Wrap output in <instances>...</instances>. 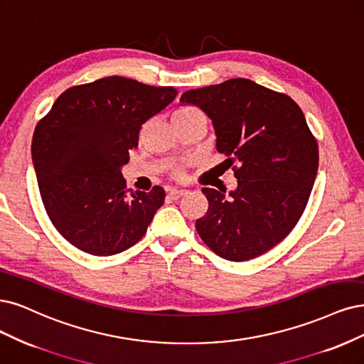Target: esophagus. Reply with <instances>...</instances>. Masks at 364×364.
<instances>
[{"label": "esophagus", "instance_id": "obj_1", "mask_svg": "<svg viewBox=\"0 0 364 364\" xmlns=\"http://www.w3.org/2000/svg\"><path fill=\"white\" fill-rule=\"evenodd\" d=\"M186 193H188L186 190H171V191L168 193V197L173 198V200H178V198L183 197Z\"/></svg>", "mask_w": 364, "mask_h": 364}]
</instances>
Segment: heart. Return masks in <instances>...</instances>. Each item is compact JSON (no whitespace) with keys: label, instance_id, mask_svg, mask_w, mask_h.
Wrapping results in <instances>:
<instances>
[{"label":"heart","instance_id":"obj_1","mask_svg":"<svg viewBox=\"0 0 364 364\" xmlns=\"http://www.w3.org/2000/svg\"><path fill=\"white\" fill-rule=\"evenodd\" d=\"M194 114H202V112L197 111L193 107H181V108H178L176 111H174L173 116H194ZM176 178H183V170L182 168H179L176 171Z\"/></svg>","mask_w":364,"mask_h":364}]
</instances>
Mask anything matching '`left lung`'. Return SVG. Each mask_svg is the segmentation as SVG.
Returning <instances> with one entry per match:
<instances>
[{"mask_svg": "<svg viewBox=\"0 0 364 364\" xmlns=\"http://www.w3.org/2000/svg\"><path fill=\"white\" fill-rule=\"evenodd\" d=\"M182 104L212 120L217 150L237 186L225 196L202 188L209 208L196 221L203 242L223 259H255L292 232L316 179L319 150L295 101L255 81L233 78L188 90Z\"/></svg>", "mask_w": 364, "mask_h": 364, "instance_id": "obj_1", "label": "left lung"}]
</instances>
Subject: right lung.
<instances>
[{"instance_id":"add662e5","label":"right lung","mask_w":364,"mask_h":364,"mask_svg":"<svg viewBox=\"0 0 364 364\" xmlns=\"http://www.w3.org/2000/svg\"><path fill=\"white\" fill-rule=\"evenodd\" d=\"M178 92L107 77L63 92L37 123L31 156L43 206L73 247L112 256L139 242L166 191L127 194L122 167L139 146L141 124Z\"/></svg>"}]
</instances>
